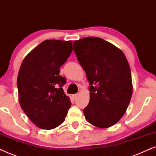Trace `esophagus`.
Masks as SVG:
<instances>
[{
	"label": "esophagus",
	"instance_id": "34e87169",
	"mask_svg": "<svg viewBox=\"0 0 156 156\" xmlns=\"http://www.w3.org/2000/svg\"><path fill=\"white\" fill-rule=\"evenodd\" d=\"M78 96V93H76V94H74V95H73V98L74 99H76L77 97Z\"/></svg>",
	"mask_w": 156,
	"mask_h": 156
}]
</instances>
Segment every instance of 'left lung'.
Segmentation results:
<instances>
[{
    "mask_svg": "<svg viewBox=\"0 0 156 156\" xmlns=\"http://www.w3.org/2000/svg\"><path fill=\"white\" fill-rule=\"evenodd\" d=\"M73 50L90 86L85 118L97 127H111L124 115L131 99V72L127 59L120 49L100 38L76 41Z\"/></svg>",
    "mask_w": 156,
    "mask_h": 156,
    "instance_id": "8db88e82",
    "label": "left lung"
}]
</instances>
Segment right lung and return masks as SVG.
<instances>
[{
    "mask_svg": "<svg viewBox=\"0 0 156 156\" xmlns=\"http://www.w3.org/2000/svg\"><path fill=\"white\" fill-rule=\"evenodd\" d=\"M73 51L72 41L45 40L25 58L18 75L20 105L33 123L51 130L63 123L71 103L60 76Z\"/></svg>",
    "mask_w": 156,
    "mask_h": 156,
    "instance_id": "obj_1",
    "label": "right lung"
}]
</instances>
